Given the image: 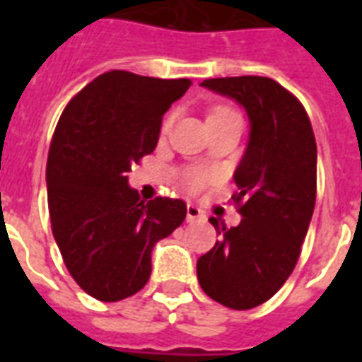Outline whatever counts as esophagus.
Returning <instances> with one entry per match:
<instances>
[{"label": "esophagus", "mask_w": 362, "mask_h": 362, "mask_svg": "<svg viewBox=\"0 0 362 362\" xmlns=\"http://www.w3.org/2000/svg\"><path fill=\"white\" fill-rule=\"evenodd\" d=\"M187 212H186V220L189 221V223H193V221H197V220H203L204 214H203V210L199 209V206H195V204H187Z\"/></svg>", "instance_id": "obj_1"}]
</instances>
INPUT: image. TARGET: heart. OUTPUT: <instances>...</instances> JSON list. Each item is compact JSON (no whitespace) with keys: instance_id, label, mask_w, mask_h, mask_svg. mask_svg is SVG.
Masks as SVG:
<instances>
[{"instance_id":"b5f03b06","label":"heart","mask_w":362,"mask_h":362,"mask_svg":"<svg viewBox=\"0 0 362 362\" xmlns=\"http://www.w3.org/2000/svg\"><path fill=\"white\" fill-rule=\"evenodd\" d=\"M220 112H231V110H226V109H220V110H216V112H212L210 116H214V115H220ZM170 122L167 120V124H165V129L169 127ZM182 184L186 187H189V189H201V187L209 182V173L203 169H197V167H192V169H186V170H182Z\"/></svg>"}]
</instances>
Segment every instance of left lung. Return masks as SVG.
<instances>
[{"mask_svg": "<svg viewBox=\"0 0 362 362\" xmlns=\"http://www.w3.org/2000/svg\"><path fill=\"white\" fill-rule=\"evenodd\" d=\"M201 86L246 110L250 136L235 170L242 220L210 218L220 240L197 261L203 291L233 310L255 308L280 289L297 264L315 204L314 131L293 93L267 76L210 78Z\"/></svg>", "mask_w": 362, "mask_h": 362, "instance_id": "8db88e82", "label": "left lung"}]
</instances>
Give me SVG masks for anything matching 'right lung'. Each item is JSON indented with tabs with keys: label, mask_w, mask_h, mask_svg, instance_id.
Masks as SVG:
<instances>
[{
	"label": "right lung",
	"mask_w": 362,
	"mask_h": 362,
	"mask_svg": "<svg viewBox=\"0 0 362 362\" xmlns=\"http://www.w3.org/2000/svg\"><path fill=\"white\" fill-rule=\"evenodd\" d=\"M192 86L129 71L93 78L65 107L47 163L54 240L78 286L103 303L141 291L156 242L186 218L180 199L144 203L131 165L153 152L163 115Z\"/></svg>",
	"instance_id": "add662e5"
}]
</instances>
